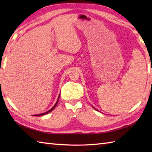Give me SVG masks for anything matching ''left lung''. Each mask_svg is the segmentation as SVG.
Returning <instances> with one entry per match:
<instances>
[{
  "instance_id": "1",
  "label": "left lung",
  "mask_w": 152,
  "mask_h": 152,
  "mask_svg": "<svg viewBox=\"0 0 152 152\" xmlns=\"http://www.w3.org/2000/svg\"><path fill=\"white\" fill-rule=\"evenodd\" d=\"M94 109H95V108H94ZM96 110H97V109H96Z\"/></svg>"
}]
</instances>
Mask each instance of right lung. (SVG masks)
I'll use <instances>...</instances> for the list:
<instances>
[{
  "instance_id": "add662e5",
  "label": "right lung",
  "mask_w": 152,
  "mask_h": 152,
  "mask_svg": "<svg viewBox=\"0 0 152 152\" xmlns=\"http://www.w3.org/2000/svg\"><path fill=\"white\" fill-rule=\"evenodd\" d=\"M60 95H59V96H58V101H57V102H56V103L54 104V106H53L52 108H51V109H50V110H48L47 112H45V113H41V114H38V115H33V116H42V115H46V114H48V113H50V112L52 111V110L55 109V107H56V106H57V104H58V101H59V98H60Z\"/></svg>"
}]
</instances>
